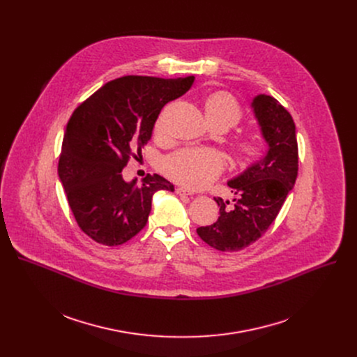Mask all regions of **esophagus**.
<instances>
[{
  "mask_svg": "<svg viewBox=\"0 0 357 357\" xmlns=\"http://www.w3.org/2000/svg\"><path fill=\"white\" fill-rule=\"evenodd\" d=\"M175 192H176L179 196H186V195H189V196H190V195H192V193H190L189 190H186L185 188H176V190H175Z\"/></svg>",
  "mask_w": 357,
  "mask_h": 357,
  "instance_id": "1",
  "label": "esophagus"
}]
</instances>
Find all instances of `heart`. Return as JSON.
Here are the masks:
<instances>
[{
  "mask_svg": "<svg viewBox=\"0 0 357 357\" xmlns=\"http://www.w3.org/2000/svg\"><path fill=\"white\" fill-rule=\"evenodd\" d=\"M205 114L213 126L226 128L234 127L241 121L243 112L238 101L227 91L219 90L209 94L205 100ZM162 131V121L155 124V132ZM261 146L256 138L244 137L236 142V160L245 165L260 155ZM162 168L172 179L189 189L205 188L212 183L223 171V160L219 152L209 148H182L168 155Z\"/></svg>",
  "mask_w": 357,
  "mask_h": 357,
  "instance_id": "1",
  "label": "heart"
}]
</instances>
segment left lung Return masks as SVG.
Wrapping results in <instances>:
<instances>
[{
  "mask_svg": "<svg viewBox=\"0 0 357 357\" xmlns=\"http://www.w3.org/2000/svg\"><path fill=\"white\" fill-rule=\"evenodd\" d=\"M251 106L268 144L267 154L227 183L236 195L234 205L215 197L219 219L196 229L203 241L219 251H238L257 241L275 220L298 175V142L291 114L267 94H259Z\"/></svg>",
  "mask_w": 357,
  "mask_h": 357,
  "instance_id": "left-lung-1",
  "label": "left lung"
}]
</instances>
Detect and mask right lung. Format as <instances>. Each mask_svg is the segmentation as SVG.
Wrapping results in <instances>:
<instances>
[{
  "label": "right lung",
  "instance_id": "1",
  "mask_svg": "<svg viewBox=\"0 0 357 357\" xmlns=\"http://www.w3.org/2000/svg\"><path fill=\"white\" fill-rule=\"evenodd\" d=\"M195 77L123 76L101 86L76 107L68 121L58 174L77 226L103 245H120L146 225L152 195L174 192L160 175L141 185L126 182L121 171L134 151L151 139L169 101L185 94Z\"/></svg>",
  "mask_w": 357,
  "mask_h": 357
}]
</instances>
